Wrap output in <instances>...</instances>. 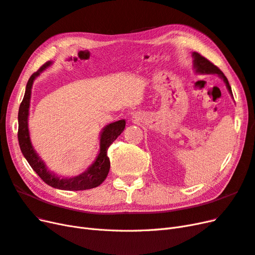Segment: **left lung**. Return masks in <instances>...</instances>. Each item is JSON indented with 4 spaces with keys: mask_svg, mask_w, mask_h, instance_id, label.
<instances>
[{
    "mask_svg": "<svg viewBox=\"0 0 255 255\" xmlns=\"http://www.w3.org/2000/svg\"><path fill=\"white\" fill-rule=\"evenodd\" d=\"M192 58H194L192 63H194V69H195L196 73H198V74H217L218 76H220V79L225 82L226 86L230 92V95L233 97L232 89H231L229 81L226 78V75L222 73V71L218 67H216L214 64L211 63L210 60H207L205 57L200 55V54L197 52H192Z\"/></svg>",
    "mask_w": 255,
    "mask_h": 255,
    "instance_id": "8db88e82",
    "label": "left lung"
}]
</instances>
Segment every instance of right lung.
Returning <instances> with one entry per match:
<instances>
[{
    "label": "right lung",
    "mask_w": 255,
    "mask_h": 255,
    "mask_svg": "<svg viewBox=\"0 0 255 255\" xmlns=\"http://www.w3.org/2000/svg\"><path fill=\"white\" fill-rule=\"evenodd\" d=\"M52 66V61L45 63L39 70L30 76L25 88L24 98L20 104L18 114V140L20 149L23 155L26 158L29 166L33 170L40 176V179L50 186L61 189V190H85L95 188L101 185L109 174L111 168V161L107 156V150L110 145L117 139V137L123 132L126 128V120H119L110 123L104 127L100 134V150L98 155L87 170L83 173L72 177H61L55 173L51 172L45 166L44 161L38 155L30 141L29 130H28V115H29V103L30 96H32V87L34 81L40 75L43 70Z\"/></svg>",
    "instance_id": "add662e5"
}]
</instances>
